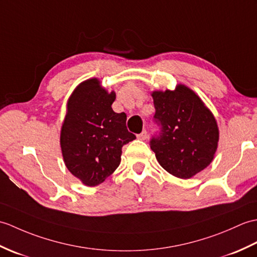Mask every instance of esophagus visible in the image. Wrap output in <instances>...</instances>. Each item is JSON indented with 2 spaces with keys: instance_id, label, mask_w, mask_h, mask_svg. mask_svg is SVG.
Masks as SVG:
<instances>
[{
  "instance_id": "34e87169",
  "label": "esophagus",
  "mask_w": 257,
  "mask_h": 257,
  "mask_svg": "<svg viewBox=\"0 0 257 257\" xmlns=\"http://www.w3.org/2000/svg\"><path fill=\"white\" fill-rule=\"evenodd\" d=\"M138 139H139V140H142V141L146 140V139H147V131H146V130H143V132H142L141 134L138 135Z\"/></svg>"
}]
</instances>
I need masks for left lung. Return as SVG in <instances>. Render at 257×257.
<instances>
[{
    "mask_svg": "<svg viewBox=\"0 0 257 257\" xmlns=\"http://www.w3.org/2000/svg\"><path fill=\"white\" fill-rule=\"evenodd\" d=\"M161 134L151 141L159 165L177 178L189 179L207 168L218 148L214 115L195 91L185 84L175 90L153 91Z\"/></svg>",
    "mask_w": 257,
    "mask_h": 257,
    "instance_id": "obj_1",
    "label": "left lung"
}]
</instances>
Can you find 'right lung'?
I'll return each instance as SVG.
<instances>
[{
	"mask_svg": "<svg viewBox=\"0 0 257 257\" xmlns=\"http://www.w3.org/2000/svg\"><path fill=\"white\" fill-rule=\"evenodd\" d=\"M115 92L96 78L84 80L69 96L60 131V147L68 170L83 185L102 184L121 163L122 147L135 140L126 114L115 113Z\"/></svg>",
	"mask_w": 257,
	"mask_h": 257,
	"instance_id": "right-lung-1",
	"label": "right lung"
}]
</instances>
